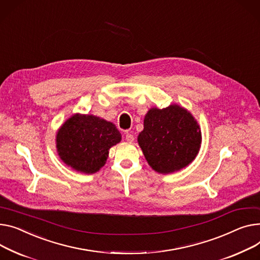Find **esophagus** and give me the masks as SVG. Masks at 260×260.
I'll use <instances>...</instances> for the list:
<instances>
[{
	"label": "esophagus",
	"mask_w": 260,
	"mask_h": 260,
	"mask_svg": "<svg viewBox=\"0 0 260 260\" xmlns=\"http://www.w3.org/2000/svg\"><path fill=\"white\" fill-rule=\"evenodd\" d=\"M134 136L131 134V133H127L126 134V136H125V140L128 142V143H133L134 142Z\"/></svg>",
	"instance_id": "obj_1"
}]
</instances>
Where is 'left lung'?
<instances>
[{
  "label": "left lung",
  "mask_w": 260,
  "mask_h": 260,
  "mask_svg": "<svg viewBox=\"0 0 260 260\" xmlns=\"http://www.w3.org/2000/svg\"><path fill=\"white\" fill-rule=\"evenodd\" d=\"M138 143L148 165L162 175L179 171L191 163L202 144L197 119L179 105L151 108L144 117Z\"/></svg>",
  "instance_id": "8db88e82"
}]
</instances>
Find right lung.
<instances>
[{"mask_svg": "<svg viewBox=\"0 0 260 260\" xmlns=\"http://www.w3.org/2000/svg\"><path fill=\"white\" fill-rule=\"evenodd\" d=\"M121 141L116 125L94 115L76 113L56 133V151L60 160L85 175L99 171L107 163L109 150Z\"/></svg>", "mask_w": 260, "mask_h": 260, "instance_id": "obj_1", "label": "right lung"}]
</instances>
